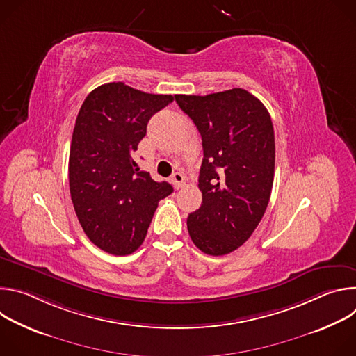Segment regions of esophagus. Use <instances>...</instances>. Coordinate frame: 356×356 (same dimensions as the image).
Listing matches in <instances>:
<instances>
[{
	"mask_svg": "<svg viewBox=\"0 0 356 356\" xmlns=\"http://www.w3.org/2000/svg\"><path fill=\"white\" fill-rule=\"evenodd\" d=\"M170 181L173 183L175 188H181L183 184H184V175L181 172H176V173L172 175Z\"/></svg>",
	"mask_w": 356,
	"mask_h": 356,
	"instance_id": "34e87169",
	"label": "esophagus"
}]
</instances>
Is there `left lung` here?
Wrapping results in <instances>:
<instances>
[{"instance_id": "8db88e82", "label": "left lung", "mask_w": 356, "mask_h": 356, "mask_svg": "<svg viewBox=\"0 0 356 356\" xmlns=\"http://www.w3.org/2000/svg\"><path fill=\"white\" fill-rule=\"evenodd\" d=\"M202 140L201 207L187 217L194 245L221 257L243 245L259 225L273 186L275 132L261 101L243 88L175 95Z\"/></svg>"}]
</instances>
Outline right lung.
<instances>
[{
    "instance_id": "1",
    "label": "right lung",
    "mask_w": 356,
    "mask_h": 356,
    "mask_svg": "<svg viewBox=\"0 0 356 356\" xmlns=\"http://www.w3.org/2000/svg\"><path fill=\"white\" fill-rule=\"evenodd\" d=\"M172 101L169 94L107 83L86 97L76 118L69 156L73 207L88 239L113 255L142 245L158 202L173 191L139 172L132 158L152 115Z\"/></svg>"
}]
</instances>
